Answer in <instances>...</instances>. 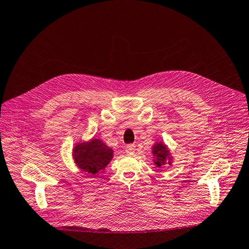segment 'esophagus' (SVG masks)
<instances>
[{
    "mask_svg": "<svg viewBox=\"0 0 249 249\" xmlns=\"http://www.w3.org/2000/svg\"><path fill=\"white\" fill-rule=\"evenodd\" d=\"M135 150H136V146L133 144H128L125 146V152L128 155H133L135 153Z\"/></svg>",
    "mask_w": 249,
    "mask_h": 249,
    "instance_id": "34e87169",
    "label": "esophagus"
}]
</instances>
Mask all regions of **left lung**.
Masks as SVG:
<instances>
[{
	"label": "left lung",
	"instance_id": "1",
	"mask_svg": "<svg viewBox=\"0 0 249 249\" xmlns=\"http://www.w3.org/2000/svg\"><path fill=\"white\" fill-rule=\"evenodd\" d=\"M152 153L154 156V164L157 167H161L162 165L167 164H172L173 157L171 156V152L168 150V148L166 147L165 144L162 142H158L155 143L152 147Z\"/></svg>",
	"mask_w": 249,
	"mask_h": 249
}]
</instances>
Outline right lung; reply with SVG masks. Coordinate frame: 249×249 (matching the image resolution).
<instances>
[{
  "label": "right lung",
  "instance_id": "obj_1",
  "mask_svg": "<svg viewBox=\"0 0 249 249\" xmlns=\"http://www.w3.org/2000/svg\"><path fill=\"white\" fill-rule=\"evenodd\" d=\"M72 156L81 171L96 175L111 161L113 150L99 139H93L89 142L76 144L72 150Z\"/></svg>",
  "mask_w": 249,
  "mask_h": 249
}]
</instances>
